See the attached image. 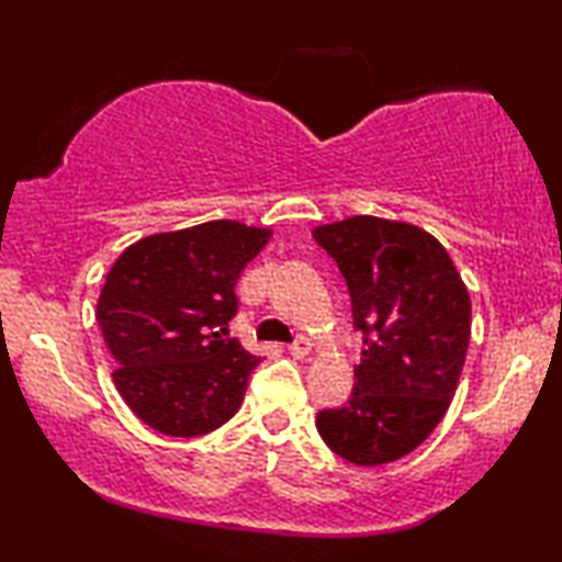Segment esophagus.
Here are the masks:
<instances>
[{
	"label": "esophagus",
	"mask_w": 562,
	"mask_h": 562,
	"mask_svg": "<svg viewBox=\"0 0 562 562\" xmlns=\"http://www.w3.org/2000/svg\"><path fill=\"white\" fill-rule=\"evenodd\" d=\"M310 350H312V342L306 340V337H299V340H294L289 345V352L294 358H304V356H310Z\"/></svg>",
	"instance_id": "34e87169"
}]
</instances>
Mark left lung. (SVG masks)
Masks as SVG:
<instances>
[{
    "label": "left lung",
    "mask_w": 562,
    "mask_h": 562,
    "mask_svg": "<svg viewBox=\"0 0 562 562\" xmlns=\"http://www.w3.org/2000/svg\"><path fill=\"white\" fill-rule=\"evenodd\" d=\"M312 235L340 268L363 337L350 402L322 409L317 429L350 463H391L432 435L456 396L471 296L440 240L409 222L358 214Z\"/></svg>",
    "instance_id": "left-lung-1"
}]
</instances>
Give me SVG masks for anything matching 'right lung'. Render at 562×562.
Returning <instances> with one entry per match:
<instances>
[{
  "instance_id": "obj_1",
  "label": "right lung",
  "mask_w": 562,
  "mask_h": 562,
  "mask_svg": "<svg viewBox=\"0 0 562 562\" xmlns=\"http://www.w3.org/2000/svg\"><path fill=\"white\" fill-rule=\"evenodd\" d=\"M271 229L212 220L130 245L106 273L97 322L117 363L114 386L145 425L199 437L240 409L250 356L227 322L235 283Z\"/></svg>"
}]
</instances>
